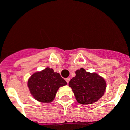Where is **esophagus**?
Wrapping results in <instances>:
<instances>
[{
  "label": "esophagus",
  "mask_w": 130,
  "mask_h": 130,
  "mask_svg": "<svg viewBox=\"0 0 130 130\" xmlns=\"http://www.w3.org/2000/svg\"><path fill=\"white\" fill-rule=\"evenodd\" d=\"M65 81H66V82H67V83H69V82H70V77H68V78H67V79H65Z\"/></svg>",
  "instance_id": "obj_1"
}]
</instances>
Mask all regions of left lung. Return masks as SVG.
Wrapping results in <instances>:
<instances>
[{
	"mask_svg": "<svg viewBox=\"0 0 130 130\" xmlns=\"http://www.w3.org/2000/svg\"><path fill=\"white\" fill-rule=\"evenodd\" d=\"M76 76L69 82L76 101L82 104H90L102 97L106 82L96 73H90L84 68L76 71Z\"/></svg>",
	"mask_w": 130,
	"mask_h": 130,
	"instance_id": "left-lung-1",
	"label": "left lung"
}]
</instances>
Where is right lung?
Returning <instances> with one entry per match:
<instances>
[{"instance_id": "obj_1", "label": "right lung", "mask_w": 130, "mask_h": 130, "mask_svg": "<svg viewBox=\"0 0 130 130\" xmlns=\"http://www.w3.org/2000/svg\"><path fill=\"white\" fill-rule=\"evenodd\" d=\"M66 84L59 74L49 68L33 74L28 82L30 92L35 99L46 103L54 100L58 88Z\"/></svg>"}]
</instances>
